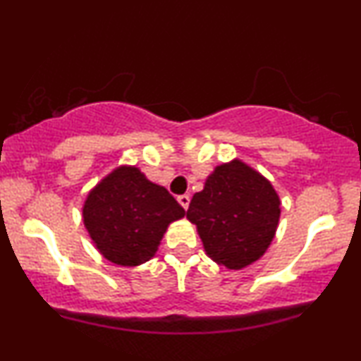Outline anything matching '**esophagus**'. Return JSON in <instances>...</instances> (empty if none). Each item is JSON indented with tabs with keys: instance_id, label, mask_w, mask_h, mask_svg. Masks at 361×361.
Instances as JSON below:
<instances>
[{
	"instance_id": "obj_1",
	"label": "esophagus",
	"mask_w": 361,
	"mask_h": 361,
	"mask_svg": "<svg viewBox=\"0 0 361 361\" xmlns=\"http://www.w3.org/2000/svg\"><path fill=\"white\" fill-rule=\"evenodd\" d=\"M178 202H180V205L186 210V209H188V205H190V197H188V195H180V197H178Z\"/></svg>"
}]
</instances>
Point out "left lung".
<instances>
[{
	"instance_id": "1",
	"label": "left lung",
	"mask_w": 361,
	"mask_h": 361,
	"mask_svg": "<svg viewBox=\"0 0 361 361\" xmlns=\"http://www.w3.org/2000/svg\"><path fill=\"white\" fill-rule=\"evenodd\" d=\"M186 219L197 226L205 252L217 264L241 270L270 247L280 198L270 181L243 161L224 163L190 202Z\"/></svg>"
}]
</instances>
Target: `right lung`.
<instances>
[{
    "label": "right lung",
    "instance_id": "obj_1",
    "mask_svg": "<svg viewBox=\"0 0 361 361\" xmlns=\"http://www.w3.org/2000/svg\"><path fill=\"white\" fill-rule=\"evenodd\" d=\"M185 210L164 186L135 166H118L94 186L82 205V222L105 259L137 267L156 255L168 226Z\"/></svg>",
    "mask_w": 361,
    "mask_h": 361
}]
</instances>
